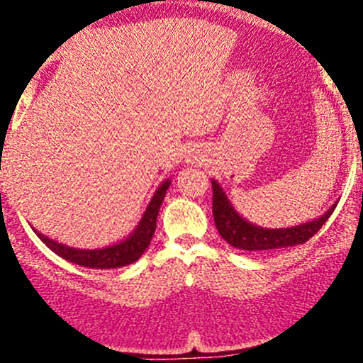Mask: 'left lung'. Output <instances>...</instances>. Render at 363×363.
I'll return each instance as SVG.
<instances>
[{
    "mask_svg": "<svg viewBox=\"0 0 363 363\" xmlns=\"http://www.w3.org/2000/svg\"><path fill=\"white\" fill-rule=\"evenodd\" d=\"M334 208L335 203L320 218L300 223L291 228H262V226L252 225L247 219H244L233 208L219 182L212 179V214H214L216 228L230 246L242 251L267 252L270 250H281V247H291L307 242L314 233L320 232Z\"/></svg>",
    "mask_w": 363,
    "mask_h": 363,
    "instance_id": "8db88e82",
    "label": "left lung"
}]
</instances>
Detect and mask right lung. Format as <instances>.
Returning <instances> with one entry per match:
<instances>
[{
    "instance_id": "1",
    "label": "right lung",
    "mask_w": 363,
    "mask_h": 363,
    "mask_svg": "<svg viewBox=\"0 0 363 363\" xmlns=\"http://www.w3.org/2000/svg\"><path fill=\"white\" fill-rule=\"evenodd\" d=\"M168 186H170V179L161 182V186L152 195L147 208H145L144 216L138 221L137 228L126 239L112 244V246L100 247V250H79V247H69L67 244L56 242V240L49 239L47 235H42L38 230H35V233L50 251L80 267H89V269H119V267H126L130 263L137 262L151 244L156 230V219H158L160 207L163 203Z\"/></svg>"
}]
</instances>
